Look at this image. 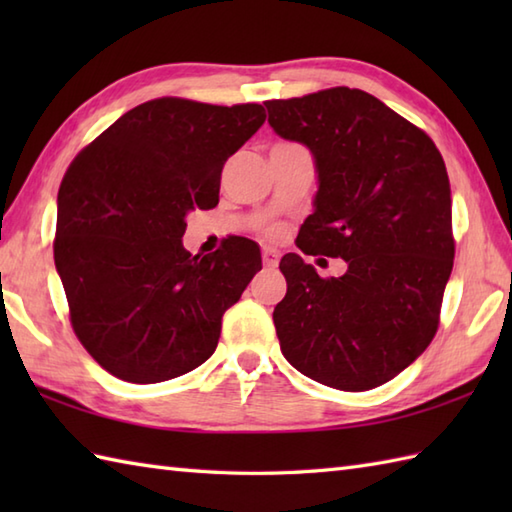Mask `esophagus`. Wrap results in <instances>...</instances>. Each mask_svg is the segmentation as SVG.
Instances as JSON below:
<instances>
[{
	"mask_svg": "<svg viewBox=\"0 0 512 512\" xmlns=\"http://www.w3.org/2000/svg\"><path fill=\"white\" fill-rule=\"evenodd\" d=\"M262 259L266 268H275L279 264V250L273 246H264L262 248Z\"/></svg>",
	"mask_w": 512,
	"mask_h": 512,
	"instance_id": "esophagus-1",
	"label": "esophagus"
}]
</instances>
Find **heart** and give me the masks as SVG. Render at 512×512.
Instances as JSON below:
<instances>
[{
  "label": "heart",
  "instance_id": "obj_1",
  "mask_svg": "<svg viewBox=\"0 0 512 512\" xmlns=\"http://www.w3.org/2000/svg\"><path fill=\"white\" fill-rule=\"evenodd\" d=\"M273 233H275V231H273Z\"/></svg>",
  "mask_w": 512,
  "mask_h": 512
}]
</instances>
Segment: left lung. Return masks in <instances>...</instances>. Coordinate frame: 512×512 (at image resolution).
I'll return each instance as SVG.
<instances>
[{"mask_svg":"<svg viewBox=\"0 0 512 512\" xmlns=\"http://www.w3.org/2000/svg\"><path fill=\"white\" fill-rule=\"evenodd\" d=\"M275 134L306 145L319 191L297 246L345 259L319 277L297 253L273 321L286 361L343 391L387 383L427 350L451 277V184L433 140L363 90L266 101Z\"/></svg>","mask_w":512,"mask_h":512,"instance_id":"8db88e82","label":"left lung"}]
</instances>
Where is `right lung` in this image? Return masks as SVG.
Segmentation results:
<instances>
[{
  "label": "right lung",
  "mask_w": 512,
  "mask_h": 512,
  "mask_svg": "<svg viewBox=\"0 0 512 512\" xmlns=\"http://www.w3.org/2000/svg\"><path fill=\"white\" fill-rule=\"evenodd\" d=\"M264 121L257 103L165 96L123 114L63 176L54 266L74 334L112 376L162 383L215 352L262 253L231 237L193 257L182 235L189 211L220 200L224 162Z\"/></svg>",
  "instance_id": "right-lung-1"
}]
</instances>
